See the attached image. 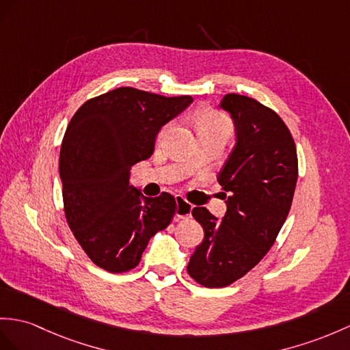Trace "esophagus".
Instances as JSON below:
<instances>
[{"label": "esophagus", "mask_w": 350, "mask_h": 350, "mask_svg": "<svg viewBox=\"0 0 350 350\" xmlns=\"http://www.w3.org/2000/svg\"><path fill=\"white\" fill-rule=\"evenodd\" d=\"M176 200V211H175V217L180 219V218H189L191 215V209L193 206L191 204L187 202L183 196H176L175 198Z\"/></svg>", "instance_id": "34e87169"}]
</instances>
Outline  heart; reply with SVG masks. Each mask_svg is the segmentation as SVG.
Here are the masks:
<instances>
[{"mask_svg":"<svg viewBox=\"0 0 350 350\" xmlns=\"http://www.w3.org/2000/svg\"><path fill=\"white\" fill-rule=\"evenodd\" d=\"M175 126V122L166 123L159 133V138H165L170 132V129ZM196 127H198V133L202 138H209V136H224L228 138L233 132V124L230 118L219 113L217 109H202L196 114Z\"/></svg>","mask_w":350,"mask_h":350,"instance_id":"1","label":"heart"}]
</instances>
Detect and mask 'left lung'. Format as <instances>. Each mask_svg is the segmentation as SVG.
Instances as JSON below:
<instances>
[{"label":"left lung","instance_id":"left-lung-1","mask_svg":"<svg viewBox=\"0 0 350 350\" xmlns=\"http://www.w3.org/2000/svg\"><path fill=\"white\" fill-rule=\"evenodd\" d=\"M221 107L236 126V146L218 174L227 212L218 221L206 208H193L204 239L187 266L206 288L232 285L262 260L291 209L298 176L294 138L273 109L236 93Z\"/></svg>","mask_w":350,"mask_h":350}]
</instances>
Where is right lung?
Returning a JSON list of instances; mask_svg holds the SVG:
<instances>
[{
    "label": "right lung",
    "instance_id": "1",
    "mask_svg": "<svg viewBox=\"0 0 350 350\" xmlns=\"http://www.w3.org/2000/svg\"><path fill=\"white\" fill-rule=\"evenodd\" d=\"M191 100L118 88L84 102L66 127L59 157L66 223L88 257L109 273L138 266L148 241L175 215L172 194L146 198L129 175L152 154L160 127Z\"/></svg>",
    "mask_w": 350,
    "mask_h": 350
}]
</instances>
